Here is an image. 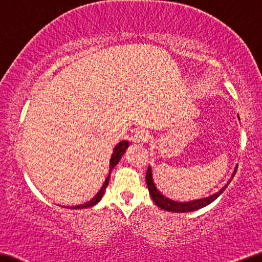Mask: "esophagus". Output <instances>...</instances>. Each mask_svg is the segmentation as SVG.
<instances>
[{"label": "esophagus", "mask_w": 262, "mask_h": 262, "mask_svg": "<svg viewBox=\"0 0 262 262\" xmlns=\"http://www.w3.org/2000/svg\"><path fill=\"white\" fill-rule=\"evenodd\" d=\"M148 140H149V133L147 130H136L132 138L133 143H144Z\"/></svg>", "instance_id": "esophagus-1"}]
</instances>
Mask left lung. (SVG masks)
I'll return each instance as SVG.
<instances>
[{
	"label": "left lung",
	"mask_w": 262,
	"mask_h": 262,
	"mask_svg": "<svg viewBox=\"0 0 262 262\" xmlns=\"http://www.w3.org/2000/svg\"><path fill=\"white\" fill-rule=\"evenodd\" d=\"M237 166H235V169H234L233 174L231 179H229L228 182L222 187V188L216 192L215 194H212L210 196H207L204 199H199V200H193V201H186V202H179V201H174L170 200L169 198H166L160 190L156 188L154 180H153V174H151V167L148 166L147 169V174H146V182H147V187L148 190H149V194L153 201L155 202V205L160 207L161 209L168 210V212H174V213H188V212H194V210H198L200 208H204L207 205L212 204L214 200L220 196V195L224 193V190L227 188V186L231 183L232 179L234 178V175L236 173Z\"/></svg>",
	"instance_id": "obj_1"
}]
</instances>
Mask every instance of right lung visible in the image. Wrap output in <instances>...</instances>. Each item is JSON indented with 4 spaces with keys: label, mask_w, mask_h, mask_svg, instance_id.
Returning <instances> with one entry per match:
<instances>
[{
    "label": "right lung",
    "mask_w": 262,
    "mask_h": 262,
    "mask_svg": "<svg viewBox=\"0 0 262 262\" xmlns=\"http://www.w3.org/2000/svg\"><path fill=\"white\" fill-rule=\"evenodd\" d=\"M129 147V142L128 141H121L118 146H115L114 150H113V154H112V158H111V161H109V174L106 179V181H104L103 186L101 187V189L97 192V194L94 196L92 200H89L88 202H85V204H82V205H77V206H73V207H69L70 209H82V208H88V207H93L95 206L97 202H99L101 199H102L103 194H104V190H106L108 183H109V179H111V173L114 167L118 165L119 161L122 158V155L124 154V151L127 150V148Z\"/></svg>",
    "instance_id": "add662e5"
}]
</instances>
